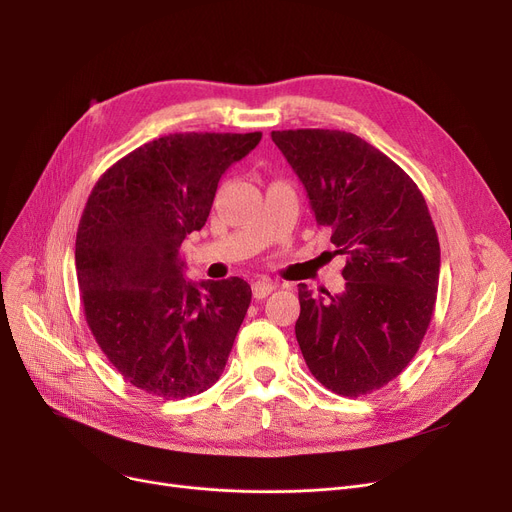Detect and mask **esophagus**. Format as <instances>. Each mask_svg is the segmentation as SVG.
<instances>
[{"mask_svg":"<svg viewBox=\"0 0 512 512\" xmlns=\"http://www.w3.org/2000/svg\"><path fill=\"white\" fill-rule=\"evenodd\" d=\"M274 282H270V280H257L255 284H253V297L259 301V299H265L267 294H272L274 292Z\"/></svg>","mask_w":512,"mask_h":512,"instance_id":"esophagus-1","label":"esophagus"}]
</instances>
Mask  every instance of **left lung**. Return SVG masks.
Wrapping results in <instances>:
<instances>
[{"label": "left lung", "instance_id": "8db88e82", "mask_svg": "<svg viewBox=\"0 0 512 512\" xmlns=\"http://www.w3.org/2000/svg\"><path fill=\"white\" fill-rule=\"evenodd\" d=\"M272 141L307 188L315 222L346 255L342 294L299 284L297 340L328 390L357 398L402 373L432 321L440 242L413 178L353 132L274 130Z\"/></svg>", "mask_w": 512, "mask_h": 512}]
</instances>
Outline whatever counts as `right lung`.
Instances as JSON below:
<instances>
[{"label":"right lung","mask_w":512,"mask_h":512,"mask_svg":"<svg viewBox=\"0 0 512 512\" xmlns=\"http://www.w3.org/2000/svg\"><path fill=\"white\" fill-rule=\"evenodd\" d=\"M261 132H176L107 168L76 232V280L103 355L132 386L161 398L220 380L251 305L240 278L193 284L178 249L201 230L222 174Z\"/></svg>","instance_id":"right-lung-1"}]
</instances>
